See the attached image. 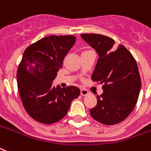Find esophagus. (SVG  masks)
Returning a JSON list of instances; mask_svg holds the SVG:
<instances>
[{
  "mask_svg": "<svg viewBox=\"0 0 151 151\" xmlns=\"http://www.w3.org/2000/svg\"><path fill=\"white\" fill-rule=\"evenodd\" d=\"M89 94V91L87 90H86L85 88H82L81 89V95L82 96H86Z\"/></svg>",
  "mask_w": 151,
  "mask_h": 151,
  "instance_id": "obj_1",
  "label": "esophagus"
}]
</instances>
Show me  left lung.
<instances>
[{"instance_id":"obj_1","label":"left lung","mask_w":151,"mask_h":151,"mask_svg":"<svg viewBox=\"0 0 151 151\" xmlns=\"http://www.w3.org/2000/svg\"><path fill=\"white\" fill-rule=\"evenodd\" d=\"M93 48L98 60L93 72V81L104 83L103 93L97 104L90 109L93 119L108 125L125 120L134 109L141 89V79L136 60L131 53L110 37L100 34H82Z\"/></svg>"}]
</instances>
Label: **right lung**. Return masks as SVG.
<instances>
[{
	"instance_id": "obj_1",
	"label": "right lung",
	"mask_w": 151,
	"mask_h": 151,
	"mask_svg": "<svg viewBox=\"0 0 151 151\" xmlns=\"http://www.w3.org/2000/svg\"><path fill=\"white\" fill-rule=\"evenodd\" d=\"M75 43L73 36H50L24 51L17 72L18 88L26 112L36 121L43 124L60 121L80 94L76 86L61 88L52 83Z\"/></svg>"
}]
</instances>
